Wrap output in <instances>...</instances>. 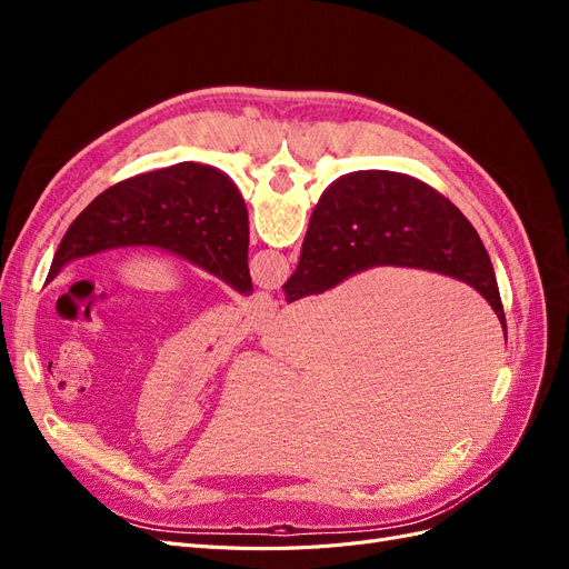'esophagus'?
I'll return each instance as SVG.
<instances>
[{
    "label": "esophagus",
    "instance_id": "obj_1",
    "mask_svg": "<svg viewBox=\"0 0 569 569\" xmlns=\"http://www.w3.org/2000/svg\"><path fill=\"white\" fill-rule=\"evenodd\" d=\"M249 311L258 320H268L274 316V311H278V301H274L268 291H258V295H253L249 301Z\"/></svg>",
    "mask_w": 569,
    "mask_h": 569
}]
</instances>
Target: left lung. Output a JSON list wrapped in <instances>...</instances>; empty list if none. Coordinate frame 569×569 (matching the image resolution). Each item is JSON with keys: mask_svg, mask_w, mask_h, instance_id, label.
<instances>
[{"mask_svg": "<svg viewBox=\"0 0 569 569\" xmlns=\"http://www.w3.org/2000/svg\"><path fill=\"white\" fill-rule=\"evenodd\" d=\"M126 247L176 253L251 295L249 213L237 184L218 168L184 161L101 192L63 234L47 282L84 256Z\"/></svg>", "mask_w": 569, "mask_h": 569, "instance_id": "obj_1", "label": "left lung"}]
</instances>
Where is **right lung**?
I'll list each match as a JSON object with an SVG mask.
<instances>
[{"instance_id": "1", "label": "right lung", "mask_w": 569, "mask_h": 569, "mask_svg": "<svg viewBox=\"0 0 569 569\" xmlns=\"http://www.w3.org/2000/svg\"><path fill=\"white\" fill-rule=\"evenodd\" d=\"M380 266L449 274L475 287L506 332L491 258L472 222L435 187L391 170H358L325 189L299 266L282 287L284 299L322 295Z\"/></svg>"}]
</instances>
